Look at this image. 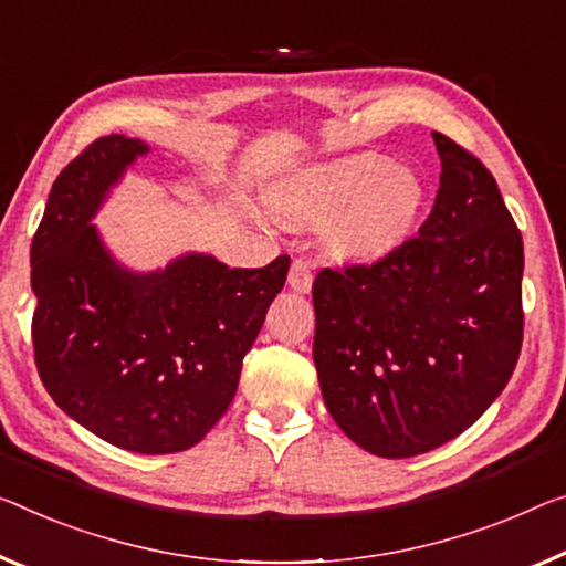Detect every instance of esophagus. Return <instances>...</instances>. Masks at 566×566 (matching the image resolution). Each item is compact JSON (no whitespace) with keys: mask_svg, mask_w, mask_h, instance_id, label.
Returning <instances> with one entry per match:
<instances>
[{"mask_svg":"<svg viewBox=\"0 0 566 566\" xmlns=\"http://www.w3.org/2000/svg\"><path fill=\"white\" fill-rule=\"evenodd\" d=\"M289 285L295 293H308L313 285V265L306 260H293L291 273H289Z\"/></svg>","mask_w":566,"mask_h":566,"instance_id":"34e87169","label":"esophagus"}]
</instances>
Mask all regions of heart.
I'll return each mask as SVG.
<instances>
[{"label":"heart","instance_id":"heart-1","mask_svg":"<svg viewBox=\"0 0 566 566\" xmlns=\"http://www.w3.org/2000/svg\"><path fill=\"white\" fill-rule=\"evenodd\" d=\"M273 212L295 228H324L326 250L344 263H377L410 238L424 185L381 154H352L293 171L268 192Z\"/></svg>","mask_w":566,"mask_h":566}]
</instances>
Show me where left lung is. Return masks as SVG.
I'll return each instance as SVG.
<instances>
[{
  "instance_id": "1",
  "label": "left lung",
  "mask_w": 566,
  "mask_h": 566,
  "mask_svg": "<svg viewBox=\"0 0 566 566\" xmlns=\"http://www.w3.org/2000/svg\"><path fill=\"white\" fill-rule=\"evenodd\" d=\"M432 212L371 265L313 281L321 395L356 446L379 458L440 448L509 385L524 338V242L493 174L434 132Z\"/></svg>"
}]
</instances>
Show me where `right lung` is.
<instances>
[{
	"label": "right lung",
	"mask_w": 566,
	"mask_h": 566,
	"mask_svg": "<svg viewBox=\"0 0 566 566\" xmlns=\"http://www.w3.org/2000/svg\"><path fill=\"white\" fill-rule=\"evenodd\" d=\"M142 138L103 136L60 171L32 238V344L55 405L111 446L179 453L214 428L291 258L228 268L187 253L138 273L120 265L93 217Z\"/></svg>",
	"instance_id": "1"
}]
</instances>
